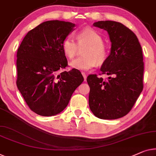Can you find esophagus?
<instances>
[{
	"instance_id": "obj_1",
	"label": "esophagus",
	"mask_w": 156,
	"mask_h": 156,
	"mask_svg": "<svg viewBox=\"0 0 156 156\" xmlns=\"http://www.w3.org/2000/svg\"><path fill=\"white\" fill-rule=\"evenodd\" d=\"M82 75L83 76V80H84V81L87 80V74H86L84 73H82Z\"/></svg>"
}]
</instances>
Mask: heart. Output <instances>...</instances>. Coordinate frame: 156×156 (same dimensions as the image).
Instances as JSON below:
<instances>
[{"label":"heart","mask_w":156,"mask_h":156,"mask_svg":"<svg viewBox=\"0 0 156 156\" xmlns=\"http://www.w3.org/2000/svg\"><path fill=\"white\" fill-rule=\"evenodd\" d=\"M76 43L73 38L67 37L63 40L62 47L65 55L73 59L83 48L82 56L69 63L72 68L88 70L96 64L104 63L108 55V46L103 41V38L94 29H82L76 35Z\"/></svg>","instance_id":"b5f03b06"}]
</instances>
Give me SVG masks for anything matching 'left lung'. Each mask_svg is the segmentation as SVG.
<instances>
[{
	"label": "left lung",
	"mask_w": 156,
	"mask_h": 156,
	"mask_svg": "<svg viewBox=\"0 0 156 156\" xmlns=\"http://www.w3.org/2000/svg\"><path fill=\"white\" fill-rule=\"evenodd\" d=\"M93 25L108 31L111 50L101 68L109 75L107 80L96 74L87 77L89 108L100 119H118L129 113L143 90L141 46L135 34L122 23L107 20Z\"/></svg>",
	"instance_id": "left-lung-1"
}]
</instances>
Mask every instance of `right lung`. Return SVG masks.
I'll return each mask as SVG.
<instances>
[{"label": "right lung", "instance_id": "add662e5", "mask_svg": "<svg viewBox=\"0 0 156 156\" xmlns=\"http://www.w3.org/2000/svg\"><path fill=\"white\" fill-rule=\"evenodd\" d=\"M69 22L50 20L27 34L17 53V87L29 108L39 115L61 112L75 89L83 82L78 69L67 66L62 41L74 30Z\"/></svg>", "mask_w": 156, "mask_h": 156}]
</instances>
